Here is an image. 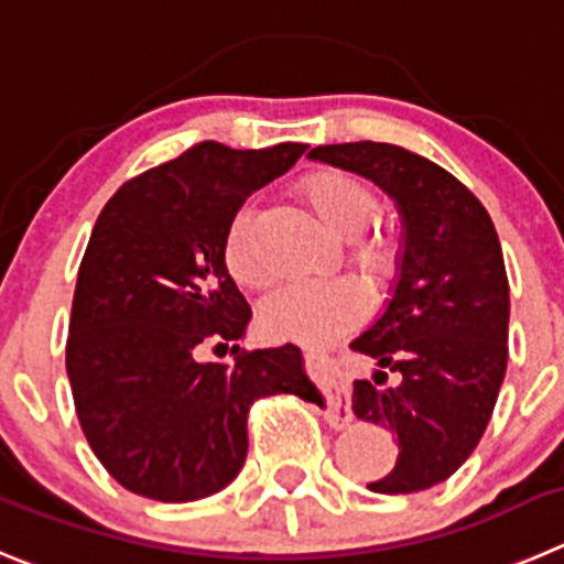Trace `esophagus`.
Here are the masks:
<instances>
[{"label":"esophagus","instance_id":"1","mask_svg":"<svg viewBox=\"0 0 564 564\" xmlns=\"http://www.w3.org/2000/svg\"><path fill=\"white\" fill-rule=\"evenodd\" d=\"M312 356H314V350H312ZM325 417H328V423L336 425V429H345V425L354 420V412H350V403H347V398H341V394H330L328 412H325Z\"/></svg>","mask_w":564,"mask_h":564}]
</instances>
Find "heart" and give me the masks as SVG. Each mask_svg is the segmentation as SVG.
Listing matches in <instances>:
<instances>
[{
	"instance_id": "b5f03b06",
	"label": "heart",
	"mask_w": 564,
	"mask_h": 564,
	"mask_svg": "<svg viewBox=\"0 0 564 564\" xmlns=\"http://www.w3.org/2000/svg\"><path fill=\"white\" fill-rule=\"evenodd\" d=\"M303 197L314 208L325 228L336 236H347L350 256L359 267L376 272L389 264V239L372 230H361L378 214V197L359 177L339 170H319L303 181ZM225 267L239 286L267 289V270L256 241V205L236 208L223 241ZM367 300L350 281H297L275 289L261 306V328L272 339H292L319 345L365 317Z\"/></svg>"
}]
</instances>
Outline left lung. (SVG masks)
I'll return each instance as SVG.
<instances>
[{
  "label": "left lung",
  "instance_id": "1",
  "mask_svg": "<svg viewBox=\"0 0 564 564\" xmlns=\"http://www.w3.org/2000/svg\"><path fill=\"white\" fill-rule=\"evenodd\" d=\"M312 161L367 177L401 214L398 275L381 317L354 339L372 381H354V414L398 436V462L372 492H420L476 451L509 359V281L487 208L429 158L381 141L314 147ZM383 369L399 372L386 383ZM384 387L381 388L380 383Z\"/></svg>",
  "mask_w": 564,
  "mask_h": 564
}]
</instances>
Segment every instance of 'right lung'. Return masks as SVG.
<instances>
[{
    "label": "right lung",
    "instance_id": "add662e5",
    "mask_svg": "<svg viewBox=\"0 0 564 564\" xmlns=\"http://www.w3.org/2000/svg\"><path fill=\"white\" fill-rule=\"evenodd\" d=\"M303 152L292 141L267 150L203 141L124 183L94 225L66 372L88 445L135 496H214L245 465L258 398L323 403L297 345L239 354L234 365L197 359L205 341L241 339L252 317L223 256L236 208Z\"/></svg>",
    "mask_w": 564,
    "mask_h": 564
}]
</instances>
